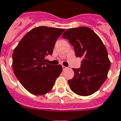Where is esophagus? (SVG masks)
I'll return each instance as SVG.
<instances>
[{
  "label": "esophagus",
  "mask_w": 121,
  "mask_h": 121,
  "mask_svg": "<svg viewBox=\"0 0 121 121\" xmlns=\"http://www.w3.org/2000/svg\"><path fill=\"white\" fill-rule=\"evenodd\" d=\"M66 69H67V67H66V66H62V69H63V70H65Z\"/></svg>",
  "instance_id": "1"
}]
</instances>
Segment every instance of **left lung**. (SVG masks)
<instances>
[{
    "label": "left lung",
    "mask_w": 121,
    "mask_h": 121,
    "mask_svg": "<svg viewBox=\"0 0 121 121\" xmlns=\"http://www.w3.org/2000/svg\"><path fill=\"white\" fill-rule=\"evenodd\" d=\"M62 37L73 46L77 57H83L81 68L73 69L74 77L68 80L71 90L82 96L94 94L106 80L110 67L105 44L87 27L68 29Z\"/></svg>",
    "instance_id": "left-lung-1"
}]
</instances>
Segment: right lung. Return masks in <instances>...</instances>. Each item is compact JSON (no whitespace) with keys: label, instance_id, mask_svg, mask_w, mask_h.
<instances>
[{"label":"right lung","instance_id":"1","mask_svg":"<svg viewBox=\"0 0 121 121\" xmlns=\"http://www.w3.org/2000/svg\"><path fill=\"white\" fill-rule=\"evenodd\" d=\"M64 29L41 26L27 32L13 53V69L27 91L43 95L52 90L62 71L61 65L44 62V57L53 53L57 38Z\"/></svg>","mask_w":121,"mask_h":121}]
</instances>
